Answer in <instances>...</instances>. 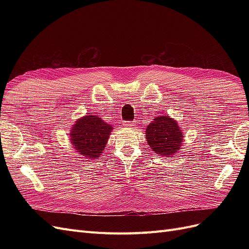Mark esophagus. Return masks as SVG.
Returning <instances> with one entry per match:
<instances>
[{
	"label": "esophagus",
	"mask_w": 249,
	"mask_h": 249,
	"mask_svg": "<svg viewBox=\"0 0 249 249\" xmlns=\"http://www.w3.org/2000/svg\"><path fill=\"white\" fill-rule=\"evenodd\" d=\"M124 125L125 127H130V129H132V127H134L135 125H136V123H135V122H125Z\"/></svg>",
	"instance_id": "1"
}]
</instances>
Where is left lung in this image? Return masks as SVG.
I'll return each instance as SVG.
<instances>
[{
  "label": "left lung",
  "mask_w": 249,
  "mask_h": 249,
  "mask_svg": "<svg viewBox=\"0 0 249 249\" xmlns=\"http://www.w3.org/2000/svg\"><path fill=\"white\" fill-rule=\"evenodd\" d=\"M183 135L177 120L168 115L155 117L145 130V138L153 152L167 158L179 152L184 142Z\"/></svg>",
  "instance_id": "1"
}]
</instances>
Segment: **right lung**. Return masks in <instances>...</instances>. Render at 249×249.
<instances>
[{"mask_svg": "<svg viewBox=\"0 0 249 249\" xmlns=\"http://www.w3.org/2000/svg\"><path fill=\"white\" fill-rule=\"evenodd\" d=\"M114 126L97 115H85L74 122L70 130V142L85 159H97L104 153Z\"/></svg>", "mask_w": 249, "mask_h": 249, "instance_id": "1", "label": "right lung"}]
</instances>
